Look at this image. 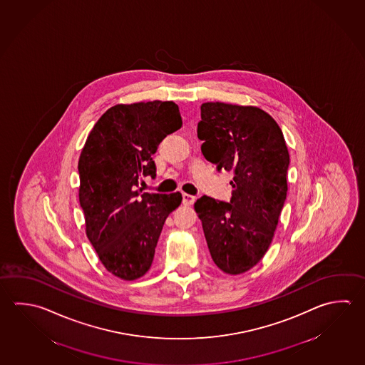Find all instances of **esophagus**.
I'll list each match as a JSON object with an SVG mask.
<instances>
[{
  "label": "esophagus",
  "mask_w": 365,
  "mask_h": 365,
  "mask_svg": "<svg viewBox=\"0 0 365 365\" xmlns=\"http://www.w3.org/2000/svg\"><path fill=\"white\" fill-rule=\"evenodd\" d=\"M194 202H195V197H194V195L186 194V192L182 194V203H184L185 206H192Z\"/></svg>",
  "instance_id": "34e87169"
}]
</instances>
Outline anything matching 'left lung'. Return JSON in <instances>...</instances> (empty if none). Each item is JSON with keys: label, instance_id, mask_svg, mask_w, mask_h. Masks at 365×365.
Here are the masks:
<instances>
[{"label": "left lung", "instance_id": "left-lung-1", "mask_svg": "<svg viewBox=\"0 0 365 365\" xmlns=\"http://www.w3.org/2000/svg\"><path fill=\"white\" fill-rule=\"evenodd\" d=\"M200 117L203 155L234 178L229 203L203 195L194 208L213 262L226 274H242L272 243L287 198L289 154L278 123L259 108L205 103Z\"/></svg>", "mask_w": 365, "mask_h": 365}]
</instances>
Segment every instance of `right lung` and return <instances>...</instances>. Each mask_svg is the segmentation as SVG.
<instances>
[{
    "instance_id": "right-lung-1",
    "label": "right lung",
    "mask_w": 365,
    "mask_h": 365,
    "mask_svg": "<svg viewBox=\"0 0 365 365\" xmlns=\"http://www.w3.org/2000/svg\"><path fill=\"white\" fill-rule=\"evenodd\" d=\"M182 126L173 101H148L108 109L95 123L78 160L80 205L87 238L108 272L135 280L152 266L167 216L181 192H143L155 179L153 154Z\"/></svg>"
}]
</instances>
